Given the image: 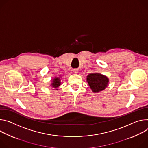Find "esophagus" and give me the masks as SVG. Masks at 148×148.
I'll return each instance as SVG.
<instances>
[{
  "label": "esophagus",
  "instance_id": "1",
  "mask_svg": "<svg viewBox=\"0 0 148 148\" xmlns=\"http://www.w3.org/2000/svg\"><path fill=\"white\" fill-rule=\"evenodd\" d=\"M78 70L77 69H73V72L74 73H78Z\"/></svg>",
  "mask_w": 148,
  "mask_h": 148
}]
</instances>
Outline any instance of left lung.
<instances>
[{
  "label": "left lung",
  "instance_id": "obj_1",
  "mask_svg": "<svg viewBox=\"0 0 148 148\" xmlns=\"http://www.w3.org/2000/svg\"><path fill=\"white\" fill-rule=\"evenodd\" d=\"M86 82L93 93H99L108 87L109 79L105 75L95 72L86 76Z\"/></svg>",
  "mask_w": 148,
  "mask_h": 148
}]
</instances>
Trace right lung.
<instances>
[{
  "instance_id": "obj_1",
  "label": "right lung",
  "mask_w": 148,
  "mask_h": 148,
  "mask_svg": "<svg viewBox=\"0 0 148 148\" xmlns=\"http://www.w3.org/2000/svg\"><path fill=\"white\" fill-rule=\"evenodd\" d=\"M52 83L50 85L52 88L55 89V90H58L59 87L61 85V76H59V77H55L53 79L51 80Z\"/></svg>"
}]
</instances>
